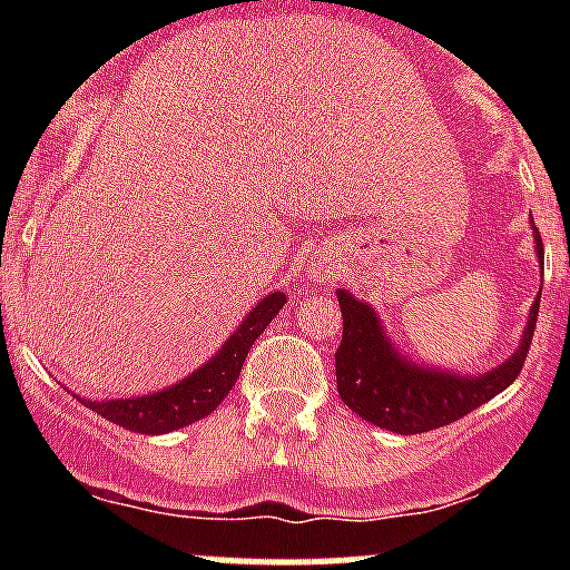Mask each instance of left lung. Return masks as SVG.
I'll list each match as a JSON object with an SVG mask.
<instances>
[{"mask_svg":"<svg viewBox=\"0 0 570 570\" xmlns=\"http://www.w3.org/2000/svg\"><path fill=\"white\" fill-rule=\"evenodd\" d=\"M534 253L543 258V243L532 223ZM344 331L336 350V386L350 411L366 422L400 435L444 428L493 400L521 375L538 322L540 301L532 303L519 350L482 375H455L433 366H419L394 350L375 308L338 289Z\"/></svg>","mask_w":570,"mask_h":570,"instance_id":"8db88e82","label":"left lung"}]
</instances>
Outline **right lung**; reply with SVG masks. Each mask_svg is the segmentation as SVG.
Returning a JSON list of instances; mask_svg holds the SVG:
<instances>
[{
	"label": "right lung",
	"instance_id": "right-lung-1",
	"mask_svg": "<svg viewBox=\"0 0 570 570\" xmlns=\"http://www.w3.org/2000/svg\"><path fill=\"white\" fill-rule=\"evenodd\" d=\"M284 292H273L264 297L243 320V325L226 338V344L200 370L178 381L176 386L163 389L157 394L129 396V400H82V405H88L90 411L109 419L118 428L146 435L174 433L178 428H187V424L209 416L220 405L223 396L234 389L253 342L262 336L264 327L284 308Z\"/></svg>",
	"mask_w": 570,
	"mask_h": 570
}]
</instances>
